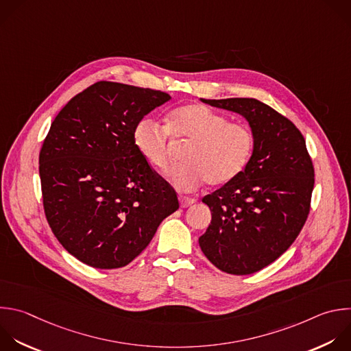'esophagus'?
<instances>
[{
  "label": "esophagus",
  "mask_w": 351,
  "mask_h": 351,
  "mask_svg": "<svg viewBox=\"0 0 351 351\" xmlns=\"http://www.w3.org/2000/svg\"><path fill=\"white\" fill-rule=\"evenodd\" d=\"M179 201H180L182 208H187V206H190L191 204H194V202H195V199H194V198L187 197V195H183V194H180V195H179Z\"/></svg>",
  "instance_id": "esophagus-1"
}]
</instances>
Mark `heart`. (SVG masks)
<instances>
[{
  "instance_id": "1",
  "label": "heart",
  "mask_w": 351,
  "mask_h": 351,
  "mask_svg": "<svg viewBox=\"0 0 351 351\" xmlns=\"http://www.w3.org/2000/svg\"><path fill=\"white\" fill-rule=\"evenodd\" d=\"M171 138L189 143L183 164L171 171L172 183L184 191L204 182L223 186L234 180L245 171L256 147L255 132L248 124L230 121L227 115L199 103L172 110L167 125L142 119L134 130L136 149L158 171L169 167Z\"/></svg>"
}]
</instances>
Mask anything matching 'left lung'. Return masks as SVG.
Wrapping results in <instances>:
<instances>
[{
  "label": "left lung",
  "instance_id": "8db88e82",
  "mask_svg": "<svg viewBox=\"0 0 351 351\" xmlns=\"http://www.w3.org/2000/svg\"><path fill=\"white\" fill-rule=\"evenodd\" d=\"M201 100L244 115L256 147L239 178L202 198L212 220L198 243L219 270L252 274L278 259L303 228L314 187L313 161L296 125L266 103L252 97Z\"/></svg>",
  "mask_w": 351,
  "mask_h": 351
}]
</instances>
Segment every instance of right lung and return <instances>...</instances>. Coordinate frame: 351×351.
<instances>
[{
    "instance_id": "obj_1",
    "label": "right lung",
    "mask_w": 351,
    "mask_h": 351,
    "mask_svg": "<svg viewBox=\"0 0 351 351\" xmlns=\"http://www.w3.org/2000/svg\"><path fill=\"white\" fill-rule=\"evenodd\" d=\"M171 96L99 81L59 111L40 150L43 205L63 248L95 269H120L179 208L173 187L134 142L138 121Z\"/></svg>"
}]
</instances>
